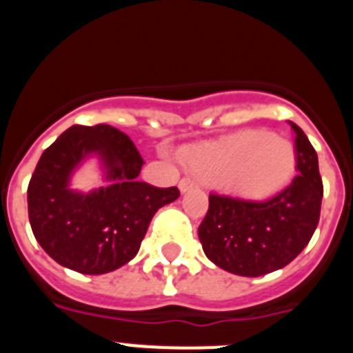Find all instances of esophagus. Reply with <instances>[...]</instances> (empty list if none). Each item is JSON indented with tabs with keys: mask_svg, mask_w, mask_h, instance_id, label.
Wrapping results in <instances>:
<instances>
[{
	"mask_svg": "<svg viewBox=\"0 0 353 353\" xmlns=\"http://www.w3.org/2000/svg\"><path fill=\"white\" fill-rule=\"evenodd\" d=\"M194 185H196V183L192 182L191 179H182V180H180V183H179V189H180V192H187V191H191Z\"/></svg>",
	"mask_w": 353,
	"mask_h": 353,
	"instance_id": "1",
	"label": "esophagus"
}]
</instances>
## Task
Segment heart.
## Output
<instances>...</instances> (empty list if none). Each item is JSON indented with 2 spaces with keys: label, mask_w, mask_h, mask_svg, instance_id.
<instances>
[{
  "label": "heart",
  "mask_w": 353,
  "mask_h": 353,
  "mask_svg": "<svg viewBox=\"0 0 353 353\" xmlns=\"http://www.w3.org/2000/svg\"><path fill=\"white\" fill-rule=\"evenodd\" d=\"M187 166L208 183H219L236 196L263 199L290 182L295 150L288 139L260 130H248L221 145L198 150Z\"/></svg>",
  "instance_id": "heart-1"
}]
</instances>
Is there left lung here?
Masks as SVG:
<instances>
[{
  "mask_svg": "<svg viewBox=\"0 0 353 353\" xmlns=\"http://www.w3.org/2000/svg\"><path fill=\"white\" fill-rule=\"evenodd\" d=\"M295 134L293 182L269 201H244L210 194L198 228L208 260L236 276L258 277L290 263L310 244L322 207L318 157L301 127Z\"/></svg>",
  "mask_w": 353,
  "mask_h": 353,
  "instance_id": "left-lung-1",
  "label": "left lung"
}]
</instances>
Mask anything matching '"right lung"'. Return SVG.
<instances>
[{
  "mask_svg": "<svg viewBox=\"0 0 353 353\" xmlns=\"http://www.w3.org/2000/svg\"><path fill=\"white\" fill-rule=\"evenodd\" d=\"M95 157L104 188L70 187L71 176ZM145 161L130 138L111 125H74L40 157L28 185V215L37 242L60 265L99 276L129 263L139 251L155 212L179 198L138 176Z\"/></svg>",
  "mask_w": 353,
  "mask_h": 353,
  "instance_id": "add662e5",
  "label": "right lung"
}]
</instances>
